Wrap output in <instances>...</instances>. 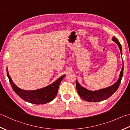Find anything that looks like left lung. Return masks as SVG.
<instances>
[{
  "label": "left lung",
  "instance_id": "obj_1",
  "mask_svg": "<svg viewBox=\"0 0 130 130\" xmlns=\"http://www.w3.org/2000/svg\"><path fill=\"white\" fill-rule=\"evenodd\" d=\"M112 40L114 42H116L120 50L121 56L122 55V50L120 43L119 42L118 40L116 37H113ZM123 62L122 70L121 71L120 74L117 81L112 86L105 88L101 90H99L97 91H90L87 89L84 88L82 86L79 85L77 80H76V88L78 95H79L81 98L88 102H99L103 100H105L108 98H110L113 94L117 90L121 82L122 78L123 77Z\"/></svg>",
  "mask_w": 130,
  "mask_h": 130
}]
</instances>
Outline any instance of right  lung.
<instances>
[{"label": "right lung", "instance_id": "1", "mask_svg": "<svg viewBox=\"0 0 130 130\" xmlns=\"http://www.w3.org/2000/svg\"><path fill=\"white\" fill-rule=\"evenodd\" d=\"M7 74L9 82L14 92L24 100L28 103L37 104V105L38 104H45L53 100V99L56 96L57 94L60 84L65 76V75L61 76L57 79L55 82L51 84L47 87L39 89V90L27 91L20 88L13 82L11 78L9 75L7 69Z\"/></svg>", "mask_w": 130, "mask_h": 130}]
</instances>
